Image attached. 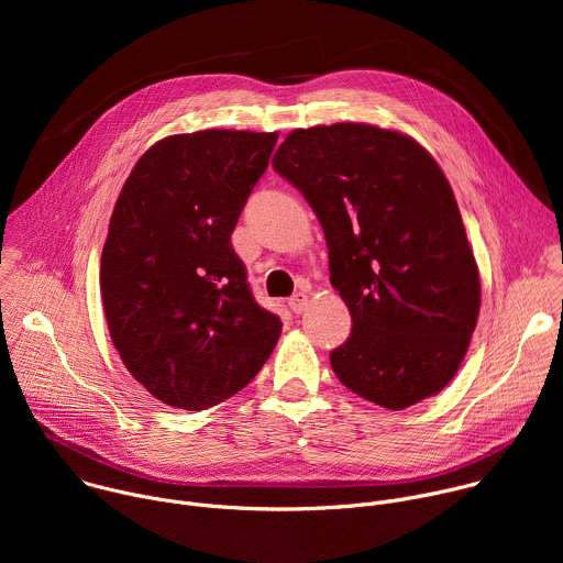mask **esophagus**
<instances>
[{
  "mask_svg": "<svg viewBox=\"0 0 563 563\" xmlns=\"http://www.w3.org/2000/svg\"><path fill=\"white\" fill-rule=\"evenodd\" d=\"M307 300H309V298H307L305 291H296V294L289 298L287 305H289V309H291L294 313H302V311L307 309Z\"/></svg>",
  "mask_w": 563,
  "mask_h": 563,
  "instance_id": "1",
  "label": "esophagus"
}]
</instances>
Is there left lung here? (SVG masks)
Segmentation results:
<instances>
[{"label":"left lung","mask_w":563,"mask_h":563,"mask_svg":"<svg viewBox=\"0 0 563 563\" xmlns=\"http://www.w3.org/2000/svg\"><path fill=\"white\" fill-rule=\"evenodd\" d=\"M272 165L323 227L352 313L330 354L339 380L387 410L441 391L467 352L481 283L434 157L398 131L339 122L291 131Z\"/></svg>","instance_id":"1"}]
</instances>
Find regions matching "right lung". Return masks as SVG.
I'll return each mask as SVG.
<instances>
[{
	"label": "right lung",
	"mask_w": 563,
	"mask_h": 563,
	"mask_svg": "<svg viewBox=\"0 0 563 563\" xmlns=\"http://www.w3.org/2000/svg\"><path fill=\"white\" fill-rule=\"evenodd\" d=\"M278 133L207 129L159 140L126 178L102 250L111 341L131 376L189 412L243 389L280 336L231 233Z\"/></svg>",
	"instance_id": "right-lung-1"
}]
</instances>
